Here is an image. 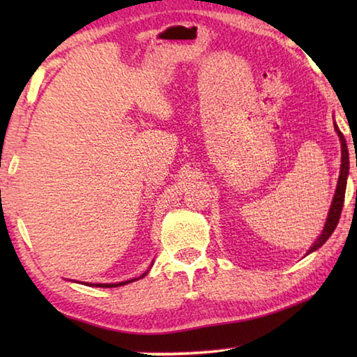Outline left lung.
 Instances as JSON below:
<instances>
[{
	"label": "left lung",
	"instance_id": "left-lung-1",
	"mask_svg": "<svg viewBox=\"0 0 357 357\" xmlns=\"http://www.w3.org/2000/svg\"><path fill=\"white\" fill-rule=\"evenodd\" d=\"M334 128L337 130V135L340 137V143H342V167H340V176H338V183H337V190H335V195H334V200H332V206L329 209V215H328V220H326V225L323 233L319 234L318 239L315 241V244H313L309 252H307V255L312 252H315L317 249H319L326 241L331 238V234L334 233V229L338 223V219H340V214H342V208H343V202H345V190H347V178H348V172H349V155H348V148H347V142H345V137L340 132V129L337 128V124H334Z\"/></svg>",
	"mask_w": 357,
	"mask_h": 357
}]
</instances>
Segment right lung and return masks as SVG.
Wrapping results in <instances>:
<instances>
[{
  "label": "right lung",
  "instance_id": "add662e5",
  "mask_svg": "<svg viewBox=\"0 0 357 357\" xmlns=\"http://www.w3.org/2000/svg\"><path fill=\"white\" fill-rule=\"evenodd\" d=\"M146 275V273H144L142 277ZM138 279H132V280H128V282H121V283H88L89 287H102V288H114V287H121V285H126V283H130V282H135Z\"/></svg>",
  "mask_w": 357,
  "mask_h": 357
}]
</instances>
